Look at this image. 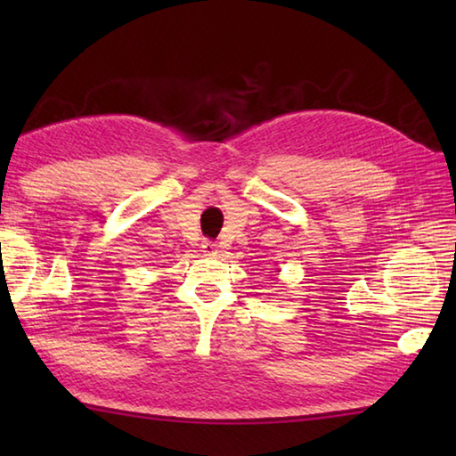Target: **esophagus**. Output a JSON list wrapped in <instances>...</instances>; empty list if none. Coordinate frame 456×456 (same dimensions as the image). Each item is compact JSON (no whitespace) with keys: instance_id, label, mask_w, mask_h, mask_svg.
I'll list each match as a JSON object with an SVG mask.
<instances>
[{"instance_id":"1","label":"esophagus","mask_w":456,"mask_h":456,"mask_svg":"<svg viewBox=\"0 0 456 456\" xmlns=\"http://www.w3.org/2000/svg\"><path fill=\"white\" fill-rule=\"evenodd\" d=\"M201 253L206 256H216L217 255V245L211 243V240H203L201 243Z\"/></svg>"}]
</instances>
